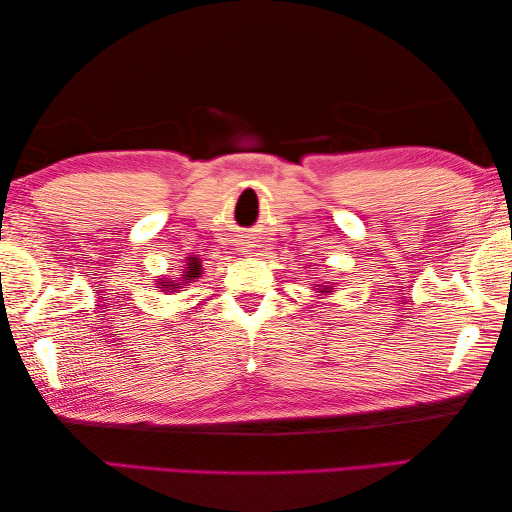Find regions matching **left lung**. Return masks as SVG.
<instances>
[{"label": "left lung", "mask_w": 512, "mask_h": 512, "mask_svg": "<svg viewBox=\"0 0 512 512\" xmlns=\"http://www.w3.org/2000/svg\"><path fill=\"white\" fill-rule=\"evenodd\" d=\"M315 290H320L322 295H326V292H333V288H329V286H315Z\"/></svg>", "instance_id": "1"}]
</instances>
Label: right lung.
I'll return each instance as SVG.
<instances>
[{
    "label": "right lung",
    "instance_id": "add662e5",
    "mask_svg": "<svg viewBox=\"0 0 512 512\" xmlns=\"http://www.w3.org/2000/svg\"><path fill=\"white\" fill-rule=\"evenodd\" d=\"M199 276H201V261H199V258L192 256V258H188L186 270H183L179 283H177V281H163V279H158V286H161V283H163L165 290L177 292V288H183V283H192V279H199Z\"/></svg>",
    "mask_w": 512,
    "mask_h": 512
}]
</instances>
